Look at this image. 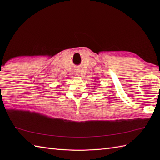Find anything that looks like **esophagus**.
<instances>
[{
  "label": "esophagus",
  "instance_id": "1",
  "mask_svg": "<svg viewBox=\"0 0 160 160\" xmlns=\"http://www.w3.org/2000/svg\"><path fill=\"white\" fill-rule=\"evenodd\" d=\"M74 72H75V73H76V74L79 75V73H80V70L78 69H74Z\"/></svg>",
  "mask_w": 160,
  "mask_h": 160
}]
</instances>
